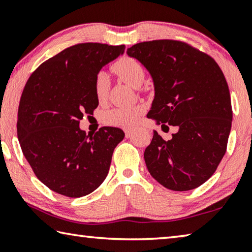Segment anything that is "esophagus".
Instances as JSON below:
<instances>
[{"instance_id": "1", "label": "esophagus", "mask_w": 252, "mask_h": 252, "mask_svg": "<svg viewBox=\"0 0 252 252\" xmlns=\"http://www.w3.org/2000/svg\"><path fill=\"white\" fill-rule=\"evenodd\" d=\"M133 131H134V127H125V132H126V138H129Z\"/></svg>"}]
</instances>
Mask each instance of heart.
I'll use <instances>...</instances> for the list:
<instances>
[{"label":"heart","instance_id":"obj_1","mask_svg":"<svg viewBox=\"0 0 252 252\" xmlns=\"http://www.w3.org/2000/svg\"><path fill=\"white\" fill-rule=\"evenodd\" d=\"M112 71L119 78L132 88L138 89L146 80V67L141 62L131 57H123L112 65ZM110 91V81L104 72H99L94 79V93L100 102L106 100ZM143 113V108L140 105L127 108H114L106 111L103 120L106 125L127 126L139 121Z\"/></svg>","mask_w":252,"mask_h":252}]
</instances>
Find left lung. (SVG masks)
<instances>
[{
    "instance_id": "8db88e82",
    "label": "left lung",
    "mask_w": 252,
    "mask_h": 252,
    "mask_svg": "<svg viewBox=\"0 0 252 252\" xmlns=\"http://www.w3.org/2000/svg\"><path fill=\"white\" fill-rule=\"evenodd\" d=\"M151 74L155 99L148 118L177 126L172 139L153 131L144 161L167 189L188 191L206 182L227 150L231 100L222 71L210 55L174 40L141 42L126 50Z\"/></svg>"
}]
</instances>
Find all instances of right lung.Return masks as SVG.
Instances as JSON below:
<instances>
[{"label": "right lung", "instance_id": "1", "mask_svg": "<svg viewBox=\"0 0 252 252\" xmlns=\"http://www.w3.org/2000/svg\"><path fill=\"white\" fill-rule=\"evenodd\" d=\"M125 45L80 43L46 60L30 76L18 112V138L36 178L54 192L84 197L108 176L114 148L125 138L119 127L94 134L80 129L83 114L99 105L94 79L125 52Z\"/></svg>", "mask_w": 252, "mask_h": 252}]
</instances>
